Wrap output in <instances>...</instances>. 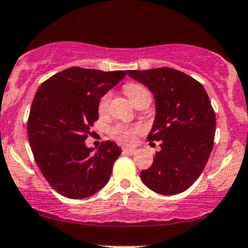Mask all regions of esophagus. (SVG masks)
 <instances>
[{
  "mask_svg": "<svg viewBox=\"0 0 248 248\" xmlns=\"http://www.w3.org/2000/svg\"><path fill=\"white\" fill-rule=\"evenodd\" d=\"M135 152H136L135 149H127V147H124V149H123V154L124 155H131L135 154Z\"/></svg>",
  "mask_w": 248,
  "mask_h": 248,
  "instance_id": "obj_1",
  "label": "esophagus"
}]
</instances>
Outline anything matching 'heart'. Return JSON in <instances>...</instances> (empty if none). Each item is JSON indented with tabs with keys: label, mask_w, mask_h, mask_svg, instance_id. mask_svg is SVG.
Masks as SVG:
<instances>
[{
	"label": "heart",
	"mask_w": 248,
	"mask_h": 248,
	"mask_svg": "<svg viewBox=\"0 0 248 248\" xmlns=\"http://www.w3.org/2000/svg\"><path fill=\"white\" fill-rule=\"evenodd\" d=\"M125 93L129 96L130 101L133 104H136L141 97L150 94L149 91L145 88L141 87V85L137 84V83H129V84L125 85L124 88ZM111 99V93H108L99 99L98 103V112L99 113H105L107 112L108 108H109V103ZM111 136L113 138H116L117 140L121 141L122 144L125 145H130L133 141L136 140V137L139 132H140V127L139 126H125V125H116L115 127L111 129Z\"/></svg>",
	"instance_id": "heart-1"
}]
</instances>
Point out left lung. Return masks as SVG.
I'll list each match as a JSON object with an SVG mask.
<instances>
[{
	"label": "left lung",
	"instance_id": "8db88e82",
	"mask_svg": "<svg viewBox=\"0 0 248 248\" xmlns=\"http://www.w3.org/2000/svg\"><path fill=\"white\" fill-rule=\"evenodd\" d=\"M127 75L154 93L155 117L150 144L159 141L154 163L140 172L150 190L174 196L198 179L212 151L216 112L204 87L172 68L129 70Z\"/></svg>",
	"mask_w": 248,
	"mask_h": 248
}]
</instances>
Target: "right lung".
<instances>
[{"label": "right lung", "instance_id": "right-lung-1", "mask_svg": "<svg viewBox=\"0 0 248 248\" xmlns=\"http://www.w3.org/2000/svg\"><path fill=\"white\" fill-rule=\"evenodd\" d=\"M126 72L72 66L42 83L35 94L28 118L30 147L46 182L66 198H88L109 182L122 149L107 140L93 154L85 139L98 119L99 99Z\"/></svg>", "mask_w": 248, "mask_h": 248}]
</instances>
